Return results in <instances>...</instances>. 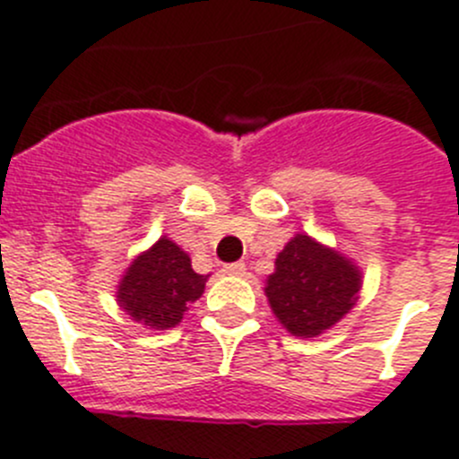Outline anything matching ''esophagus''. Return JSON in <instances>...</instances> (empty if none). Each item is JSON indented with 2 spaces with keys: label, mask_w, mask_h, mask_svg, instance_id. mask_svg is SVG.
<instances>
[{
  "label": "esophagus",
  "mask_w": 459,
  "mask_h": 459,
  "mask_svg": "<svg viewBox=\"0 0 459 459\" xmlns=\"http://www.w3.org/2000/svg\"><path fill=\"white\" fill-rule=\"evenodd\" d=\"M225 273L227 275H238V278H241V275H246V264H243V262H234V264H227Z\"/></svg>",
  "instance_id": "34e87169"
}]
</instances>
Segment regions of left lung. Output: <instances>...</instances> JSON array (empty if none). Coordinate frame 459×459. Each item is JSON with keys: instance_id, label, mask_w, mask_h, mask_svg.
<instances>
[{"instance_id": "obj_1", "label": "left lung", "mask_w": 459, "mask_h": 459, "mask_svg": "<svg viewBox=\"0 0 459 459\" xmlns=\"http://www.w3.org/2000/svg\"><path fill=\"white\" fill-rule=\"evenodd\" d=\"M363 271L354 259L299 232L275 257L264 294L275 319L296 338H317L356 306Z\"/></svg>"}]
</instances>
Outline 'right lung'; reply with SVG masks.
<instances>
[{
    "label": "right lung",
    "instance_id": "1",
    "mask_svg": "<svg viewBox=\"0 0 459 459\" xmlns=\"http://www.w3.org/2000/svg\"><path fill=\"white\" fill-rule=\"evenodd\" d=\"M206 280L209 275L195 273L190 255L181 246L160 237L124 271L117 285V303L133 322L168 331L204 294Z\"/></svg>",
    "mask_w": 459,
    "mask_h": 459
}]
</instances>
